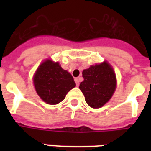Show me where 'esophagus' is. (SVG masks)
I'll return each instance as SVG.
<instances>
[{"mask_svg":"<svg viewBox=\"0 0 151 151\" xmlns=\"http://www.w3.org/2000/svg\"><path fill=\"white\" fill-rule=\"evenodd\" d=\"M74 81H75L76 83V85L78 86V85H79V80H78V78H75V79H74Z\"/></svg>","mask_w":151,"mask_h":151,"instance_id":"obj_1","label":"esophagus"}]
</instances>
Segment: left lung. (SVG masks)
<instances>
[{
	"label": "left lung",
	"mask_w": 151,
	"mask_h": 151,
	"mask_svg": "<svg viewBox=\"0 0 151 151\" xmlns=\"http://www.w3.org/2000/svg\"><path fill=\"white\" fill-rule=\"evenodd\" d=\"M84 81L79 88L85 96L88 105L92 108L103 106L114 94L116 77L112 67L106 62L91 66L82 72Z\"/></svg>",
	"instance_id": "8db88e82"
}]
</instances>
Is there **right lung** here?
Listing matches in <instances>:
<instances>
[{"label":"right lung","mask_w":151,"mask_h":151,"mask_svg":"<svg viewBox=\"0 0 151 151\" xmlns=\"http://www.w3.org/2000/svg\"><path fill=\"white\" fill-rule=\"evenodd\" d=\"M34 83L39 96L52 105L62 102L76 85L70 73L62 68L59 63L51 60L40 65L34 77Z\"/></svg>","instance_id":"obj_1"}]
</instances>
